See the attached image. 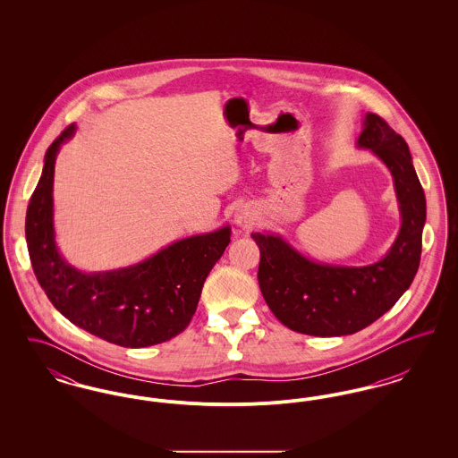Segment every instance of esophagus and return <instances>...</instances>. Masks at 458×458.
I'll return each instance as SVG.
<instances>
[{"mask_svg":"<svg viewBox=\"0 0 458 458\" xmlns=\"http://www.w3.org/2000/svg\"><path fill=\"white\" fill-rule=\"evenodd\" d=\"M254 221H256V213L250 208L240 206L235 211V225L240 228H249L254 225Z\"/></svg>","mask_w":458,"mask_h":458,"instance_id":"obj_1","label":"esophagus"}]
</instances>
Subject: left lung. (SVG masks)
Masks as SVG:
<instances>
[{"mask_svg":"<svg viewBox=\"0 0 458 458\" xmlns=\"http://www.w3.org/2000/svg\"><path fill=\"white\" fill-rule=\"evenodd\" d=\"M357 148L370 149L390 170L400 209V232L379 261L366 266L316 262L278 233H252L261 252L262 297L284 327L312 336L353 335L405 293L420 262L426 197L400 133L368 113Z\"/></svg>","mask_w":458,"mask_h":458,"instance_id":"left-lung-1","label":"left lung"}]
</instances>
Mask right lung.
<instances>
[{"label":"right lung","mask_w":458,"mask_h":458,"mask_svg":"<svg viewBox=\"0 0 458 458\" xmlns=\"http://www.w3.org/2000/svg\"><path fill=\"white\" fill-rule=\"evenodd\" d=\"M66 127L47 148L43 174L30 197L25 239L44 293L70 323L109 344L142 349L172 340L189 327L202 284L230 243L232 228L176 240L133 266L86 273L73 267L55 240L53 180Z\"/></svg>","instance_id":"right-lung-1"}]
</instances>
